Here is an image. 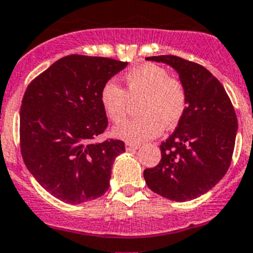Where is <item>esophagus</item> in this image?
<instances>
[{
    "label": "esophagus",
    "mask_w": 253,
    "mask_h": 253,
    "mask_svg": "<svg viewBox=\"0 0 253 253\" xmlns=\"http://www.w3.org/2000/svg\"><path fill=\"white\" fill-rule=\"evenodd\" d=\"M140 148V145H136V144H131V142H127L126 144V149L127 150H137Z\"/></svg>",
    "instance_id": "obj_1"
}]
</instances>
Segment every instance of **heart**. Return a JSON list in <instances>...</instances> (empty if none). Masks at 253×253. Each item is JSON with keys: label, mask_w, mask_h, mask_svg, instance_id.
I'll use <instances>...</instances> for the list:
<instances>
[{"label": "heart", "mask_w": 253, "mask_h": 253, "mask_svg": "<svg viewBox=\"0 0 253 253\" xmlns=\"http://www.w3.org/2000/svg\"><path fill=\"white\" fill-rule=\"evenodd\" d=\"M126 91L108 81L100 91V102L109 120L124 122L129 100H140V117L114 128V135L129 142H141L157 137L163 128L178 125L187 108V91L179 79L169 76L163 66L144 63L125 75Z\"/></svg>", "instance_id": "obj_1"}]
</instances>
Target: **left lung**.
I'll use <instances>...</instances> for the list:
<instances>
[{
  "label": "left lung",
  "instance_id": "8db88e82",
  "mask_svg": "<svg viewBox=\"0 0 253 253\" xmlns=\"http://www.w3.org/2000/svg\"><path fill=\"white\" fill-rule=\"evenodd\" d=\"M178 72L187 91V108L174 132L160 145L162 159L144 170L148 187L160 196L184 203L218 183L232 162L238 128L227 91L204 66L177 56H154Z\"/></svg>",
  "mask_w": 253,
  "mask_h": 253
}]
</instances>
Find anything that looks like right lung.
<instances>
[{"label":"right lung","mask_w":253,"mask_h":253,"mask_svg":"<svg viewBox=\"0 0 253 253\" xmlns=\"http://www.w3.org/2000/svg\"><path fill=\"white\" fill-rule=\"evenodd\" d=\"M127 62L83 54L56 61L28 85L20 109V150L42 187L67 204L98 199L125 142L93 141L108 126L100 91Z\"/></svg>","instance_id":"right-lung-1"}]
</instances>
